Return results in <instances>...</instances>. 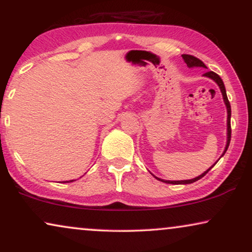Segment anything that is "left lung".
Instances as JSON below:
<instances>
[{
    "mask_svg": "<svg viewBox=\"0 0 252 252\" xmlns=\"http://www.w3.org/2000/svg\"><path fill=\"white\" fill-rule=\"evenodd\" d=\"M182 58H184L185 63L187 64L188 67H205V68H206L205 64L203 63V62H202L201 60H198V58L191 56V55H182ZM204 77L212 79V80L215 81L216 84L219 86L220 92H221V94H222L223 102H225V105H226V109H227V142H226L225 150H223V153H222V155H221V156H223V155H225V153L227 151V149H228V146H229V142H230V133H232V129H230V116H232V111H230V104H229L228 98H227L226 88H225V85H223V82H222V80H221V78H220L218 74L215 73V72H212V71L206 72V73H204ZM217 161H218V160H217ZM217 161H216L215 164L212 165L211 167L208 168V170H206V171L204 172V173H202L201 175H198V177H196V178H194V179H190V180H179V181L163 180V179H159V178L155 177L154 174H153V175H154L155 178L157 179V180L163 181V182H165V184H172V185H188V184H192V182L197 181V180H199V179H202L203 177H204V175H205L206 173H208V172H209L210 170H211V168H212L213 166H215V165L217 164Z\"/></svg>",
    "mask_w": 252,
    "mask_h": 252,
    "instance_id": "left-lung-1",
    "label": "left lung"
}]
</instances>
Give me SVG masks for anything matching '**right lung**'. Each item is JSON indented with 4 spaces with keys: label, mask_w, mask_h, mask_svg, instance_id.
Returning a JSON list of instances; mask_svg holds the SVG:
<instances>
[{
    "label": "right lung",
    "mask_w": 252,
    "mask_h": 252,
    "mask_svg": "<svg viewBox=\"0 0 252 252\" xmlns=\"http://www.w3.org/2000/svg\"><path fill=\"white\" fill-rule=\"evenodd\" d=\"M73 180H71V181H64V182H72Z\"/></svg>",
    "instance_id": "right-lung-1"
}]
</instances>
